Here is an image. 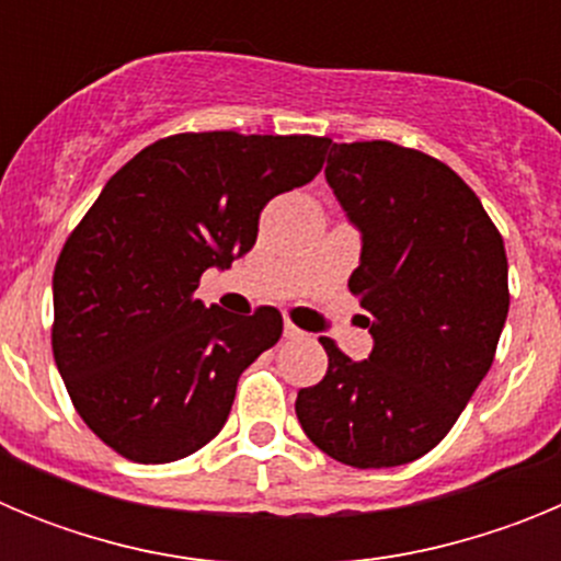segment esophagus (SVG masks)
<instances>
[{
	"mask_svg": "<svg viewBox=\"0 0 561 561\" xmlns=\"http://www.w3.org/2000/svg\"><path fill=\"white\" fill-rule=\"evenodd\" d=\"M284 336H286V340H300V336H304V331L297 329L295 323H289V320H286V325H284Z\"/></svg>",
	"mask_w": 561,
	"mask_h": 561,
	"instance_id": "34e87169",
	"label": "esophagus"
}]
</instances>
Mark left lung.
Here are the masks:
<instances>
[{
  "label": "left lung",
  "mask_w": 561,
  "mask_h": 561,
  "mask_svg": "<svg viewBox=\"0 0 561 561\" xmlns=\"http://www.w3.org/2000/svg\"><path fill=\"white\" fill-rule=\"evenodd\" d=\"M325 180L362 230L348 289L374 351L354 362L320 336L329 370L297 393V419L340 463H410L444 440L492 368L512 297L503 236L472 187L415 148L334 142Z\"/></svg>",
  "instance_id": "1"
}]
</instances>
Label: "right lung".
I'll return each instance as SVG.
<instances>
[{
  "mask_svg": "<svg viewBox=\"0 0 561 561\" xmlns=\"http://www.w3.org/2000/svg\"><path fill=\"white\" fill-rule=\"evenodd\" d=\"M329 137L185 131L142 148L69 232L53 272V356L78 415L134 463L219 435L238 376L284 334L272 306L238 317L193 291L252 250L277 193L320 173Z\"/></svg>",
  "mask_w": 561,
  "mask_h": 561,
  "instance_id": "obj_1",
  "label": "right lung"
}]
</instances>
